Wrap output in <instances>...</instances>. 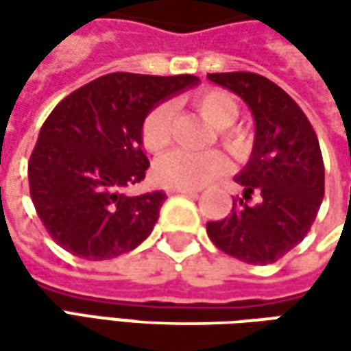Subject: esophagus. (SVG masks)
<instances>
[{
	"mask_svg": "<svg viewBox=\"0 0 351 351\" xmlns=\"http://www.w3.org/2000/svg\"><path fill=\"white\" fill-rule=\"evenodd\" d=\"M168 195H197V189H189V187H168L166 189Z\"/></svg>",
	"mask_w": 351,
	"mask_h": 351,
	"instance_id": "1",
	"label": "esophagus"
}]
</instances>
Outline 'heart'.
Here are the masks:
<instances>
[{
	"label": "heart",
	"instance_id": "heart-1",
	"mask_svg": "<svg viewBox=\"0 0 351 351\" xmlns=\"http://www.w3.org/2000/svg\"><path fill=\"white\" fill-rule=\"evenodd\" d=\"M195 107L205 121H209L213 127L219 128V138L230 154L234 158L248 154L252 138L248 130L230 127L238 117V107L226 91L209 89L197 95ZM169 141H171V107L166 103H160L144 117L142 146L148 152H160L168 146ZM224 169H226V160L217 150L189 152L178 148L160 156L156 160L152 173L160 185L195 189L223 176Z\"/></svg>",
	"mask_w": 351,
	"mask_h": 351
}]
</instances>
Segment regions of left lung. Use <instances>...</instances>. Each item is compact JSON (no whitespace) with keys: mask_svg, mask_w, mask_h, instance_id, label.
<instances>
[{"mask_svg":"<svg viewBox=\"0 0 351 351\" xmlns=\"http://www.w3.org/2000/svg\"><path fill=\"white\" fill-rule=\"evenodd\" d=\"M207 77L242 97L256 121L252 156L234 178L244 197L228 217L207 223V234L240 262L274 263L303 242L324 197L317 132L301 107L267 77L252 72ZM252 195H258L256 204L247 203Z\"/></svg>","mask_w":351,"mask_h":351,"instance_id":"1","label":"left lung"}]
</instances>
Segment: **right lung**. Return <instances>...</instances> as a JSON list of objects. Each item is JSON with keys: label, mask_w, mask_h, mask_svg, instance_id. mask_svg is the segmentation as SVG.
Here are the masks:
<instances>
[{"label": "right lung", "mask_w": 351, "mask_h": 351, "mask_svg": "<svg viewBox=\"0 0 351 351\" xmlns=\"http://www.w3.org/2000/svg\"><path fill=\"white\" fill-rule=\"evenodd\" d=\"M199 77L115 72L75 89L48 115L29 160V187L52 240L84 260H111L142 244L164 191L128 197L144 180L142 123L156 105Z\"/></svg>", "instance_id": "1"}]
</instances>
